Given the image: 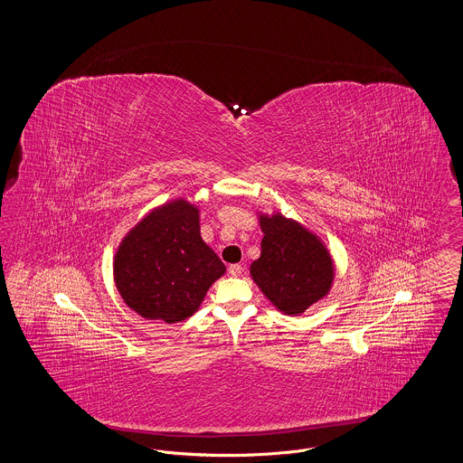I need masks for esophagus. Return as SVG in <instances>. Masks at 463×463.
Returning a JSON list of instances; mask_svg holds the SVG:
<instances>
[{
	"instance_id": "esophagus-1",
	"label": "esophagus",
	"mask_w": 463,
	"mask_h": 463,
	"mask_svg": "<svg viewBox=\"0 0 463 463\" xmlns=\"http://www.w3.org/2000/svg\"><path fill=\"white\" fill-rule=\"evenodd\" d=\"M242 270H244V267H242L241 264L229 265V274H231V276H240Z\"/></svg>"
}]
</instances>
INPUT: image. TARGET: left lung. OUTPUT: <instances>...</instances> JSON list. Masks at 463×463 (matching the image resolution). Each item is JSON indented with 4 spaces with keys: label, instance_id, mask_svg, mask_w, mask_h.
Here are the masks:
<instances>
[{
    "label": "left lung",
    "instance_id": "8db88e82",
    "mask_svg": "<svg viewBox=\"0 0 463 463\" xmlns=\"http://www.w3.org/2000/svg\"><path fill=\"white\" fill-rule=\"evenodd\" d=\"M260 225L262 253L251 264V278L279 310L304 312L330 289V255L323 242L297 222L274 215L260 217Z\"/></svg>",
    "mask_w": 463,
    "mask_h": 463
}]
</instances>
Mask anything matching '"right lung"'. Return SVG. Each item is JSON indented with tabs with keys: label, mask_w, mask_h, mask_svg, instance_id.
<instances>
[{
	"label": "right lung",
	"mask_w": 463,
	"mask_h": 463,
	"mask_svg": "<svg viewBox=\"0 0 463 463\" xmlns=\"http://www.w3.org/2000/svg\"><path fill=\"white\" fill-rule=\"evenodd\" d=\"M223 272L225 265L201 240L198 210L184 199L149 213L114 259L116 287L128 307L165 323L193 316Z\"/></svg>",
	"instance_id": "1"
}]
</instances>
